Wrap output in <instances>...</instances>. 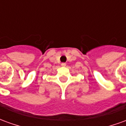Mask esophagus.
<instances>
[{
	"mask_svg": "<svg viewBox=\"0 0 126 126\" xmlns=\"http://www.w3.org/2000/svg\"><path fill=\"white\" fill-rule=\"evenodd\" d=\"M66 64L65 63H61V67H65Z\"/></svg>",
	"mask_w": 126,
	"mask_h": 126,
	"instance_id": "esophagus-1",
	"label": "esophagus"
}]
</instances>
